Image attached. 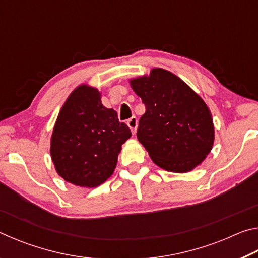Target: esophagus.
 <instances>
[{
  "label": "esophagus",
  "mask_w": 258,
  "mask_h": 258,
  "mask_svg": "<svg viewBox=\"0 0 258 258\" xmlns=\"http://www.w3.org/2000/svg\"><path fill=\"white\" fill-rule=\"evenodd\" d=\"M127 125H128V127L131 128V131H132L133 134L137 132V128H138V119H137V117H132V118H130L127 120Z\"/></svg>",
  "instance_id": "esophagus-1"
}]
</instances>
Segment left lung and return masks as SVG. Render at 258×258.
<instances>
[{
	"mask_svg": "<svg viewBox=\"0 0 258 258\" xmlns=\"http://www.w3.org/2000/svg\"><path fill=\"white\" fill-rule=\"evenodd\" d=\"M146 107L137 137L156 165L184 173L206 158L214 142L212 113L181 78L155 68L131 81Z\"/></svg>",
	"mask_w": 258,
	"mask_h": 258,
	"instance_id": "left-lung-1",
	"label": "left lung"
}]
</instances>
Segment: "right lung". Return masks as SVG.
I'll return each mask as SVG.
<instances>
[{"mask_svg": "<svg viewBox=\"0 0 258 258\" xmlns=\"http://www.w3.org/2000/svg\"><path fill=\"white\" fill-rule=\"evenodd\" d=\"M131 135L117 112L102 106L98 90L77 87L61 108L52 134L56 172L75 185L98 186L112 174L120 147Z\"/></svg>", "mask_w": 258, "mask_h": 258, "instance_id": "obj_1", "label": "right lung"}]
</instances>
